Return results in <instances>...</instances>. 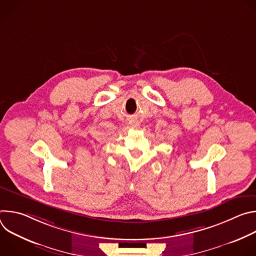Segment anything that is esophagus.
I'll return each mask as SVG.
<instances>
[{"mask_svg":"<svg viewBox=\"0 0 256 256\" xmlns=\"http://www.w3.org/2000/svg\"><path fill=\"white\" fill-rule=\"evenodd\" d=\"M128 126H130V128H138V126H140V122H138V120L132 118V120H130L128 122Z\"/></svg>","mask_w":256,"mask_h":256,"instance_id":"34e87169","label":"esophagus"}]
</instances>
